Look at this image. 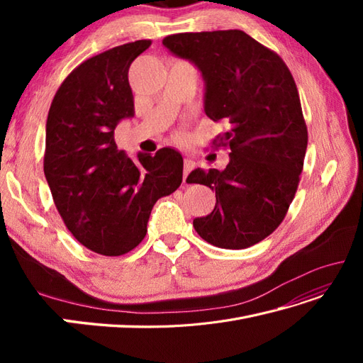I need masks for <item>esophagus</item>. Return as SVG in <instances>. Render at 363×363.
<instances>
[{
    "label": "esophagus",
    "instance_id": "esophagus-1",
    "mask_svg": "<svg viewBox=\"0 0 363 363\" xmlns=\"http://www.w3.org/2000/svg\"><path fill=\"white\" fill-rule=\"evenodd\" d=\"M194 167H195L194 160H191V159L183 160V180H186V177H188V174L194 169Z\"/></svg>",
    "mask_w": 363,
    "mask_h": 363
}]
</instances>
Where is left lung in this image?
<instances>
[{
    "instance_id": "left-lung-1",
    "label": "left lung",
    "mask_w": 363,
    "mask_h": 363,
    "mask_svg": "<svg viewBox=\"0 0 363 363\" xmlns=\"http://www.w3.org/2000/svg\"><path fill=\"white\" fill-rule=\"evenodd\" d=\"M204 80V112L228 130L213 140L230 150L225 169H194L186 182L216 194L212 213L194 219L206 242L242 250L269 236L286 216L307 148L294 77L277 52L240 30L179 33L163 39Z\"/></svg>"
}]
</instances>
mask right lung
Here are the masks:
<instances>
[{"label": "right lung", "instance_id": "1", "mask_svg": "<svg viewBox=\"0 0 363 363\" xmlns=\"http://www.w3.org/2000/svg\"><path fill=\"white\" fill-rule=\"evenodd\" d=\"M151 40H136L84 60L63 80L47 119L43 172L71 235L103 256H123L147 235L151 208L183 180L174 148L131 160L115 128L135 115L128 68Z\"/></svg>", "mask_w": 363, "mask_h": 363}]
</instances>
